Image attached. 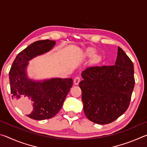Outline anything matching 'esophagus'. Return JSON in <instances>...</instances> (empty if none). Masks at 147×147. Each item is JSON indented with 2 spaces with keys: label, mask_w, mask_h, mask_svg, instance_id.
Masks as SVG:
<instances>
[{
  "label": "esophagus",
  "mask_w": 147,
  "mask_h": 147,
  "mask_svg": "<svg viewBox=\"0 0 147 147\" xmlns=\"http://www.w3.org/2000/svg\"><path fill=\"white\" fill-rule=\"evenodd\" d=\"M80 81V78L79 76H76L74 79V84H75V85H78Z\"/></svg>",
  "instance_id": "esophagus-1"
}]
</instances>
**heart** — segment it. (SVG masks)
Listing matches in <instances>:
<instances>
[{"instance_id":"heart-1","label":"heart","mask_w":147,"mask_h":147,"mask_svg":"<svg viewBox=\"0 0 147 147\" xmlns=\"http://www.w3.org/2000/svg\"><path fill=\"white\" fill-rule=\"evenodd\" d=\"M96 54L95 50L93 48H90L87 50L86 51V55L88 57H93Z\"/></svg>"}]
</instances>
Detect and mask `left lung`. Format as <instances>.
I'll return each mask as SVG.
<instances>
[{"label": "left lung", "instance_id": "left-lung-1", "mask_svg": "<svg viewBox=\"0 0 147 147\" xmlns=\"http://www.w3.org/2000/svg\"><path fill=\"white\" fill-rule=\"evenodd\" d=\"M134 74L132 61L120 47L114 65L86 68L79 86L87 118L106 124L123 115L130 104L135 85Z\"/></svg>", "mask_w": 147, "mask_h": 147}]
</instances>
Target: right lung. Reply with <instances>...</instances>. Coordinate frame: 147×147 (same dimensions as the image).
<instances>
[{
  "label": "right lung",
  "instance_id": "add662e5",
  "mask_svg": "<svg viewBox=\"0 0 147 147\" xmlns=\"http://www.w3.org/2000/svg\"><path fill=\"white\" fill-rule=\"evenodd\" d=\"M56 43L49 39L34 42L17 54L9 73L12 99L28 117L45 120L60 110L73 86L72 78L34 79L28 75L30 61L49 53Z\"/></svg>",
  "mask_w": 147,
  "mask_h": 147
}]
</instances>
